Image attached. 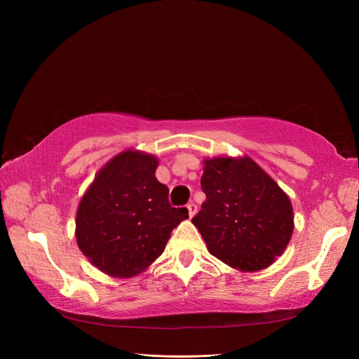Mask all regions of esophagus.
I'll list each match as a JSON object with an SVG mask.
<instances>
[{"instance_id":"34e87169","label":"esophagus","mask_w":359,"mask_h":359,"mask_svg":"<svg viewBox=\"0 0 359 359\" xmlns=\"http://www.w3.org/2000/svg\"><path fill=\"white\" fill-rule=\"evenodd\" d=\"M187 208H188V215H189V217H193L196 212H197V205L194 203V202H191V203H188L187 205Z\"/></svg>"}]
</instances>
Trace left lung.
I'll use <instances>...</instances> for the list:
<instances>
[{"label":"left lung","mask_w":359,"mask_h":359,"mask_svg":"<svg viewBox=\"0 0 359 359\" xmlns=\"http://www.w3.org/2000/svg\"><path fill=\"white\" fill-rule=\"evenodd\" d=\"M207 199L193 224L208 251L242 271L269 266L293 233V208L279 185L250 157L205 160Z\"/></svg>","instance_id":"8db88e82"}]
</instances>
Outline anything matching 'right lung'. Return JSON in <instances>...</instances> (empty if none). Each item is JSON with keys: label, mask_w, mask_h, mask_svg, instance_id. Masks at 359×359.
Segmentation results:
<instances>
[{"label": "right lung", "mask_w": 359, "mask_h": 359, "mask_svg": "<svg viewBox=\"0 0 359 359\" xmlns=\"http://www.w3.org/2000/svg\"><path fill=\"white\" fill-rule=\"evenodd\" d=\"M157 165L154 156L120 152L83 196L75 222L77 243L106 274L129 278L143 271L188 217L185 207H171L170 189L156 179Z\"/></svg>", "instance_id": "add662e5"}]
</instances>
